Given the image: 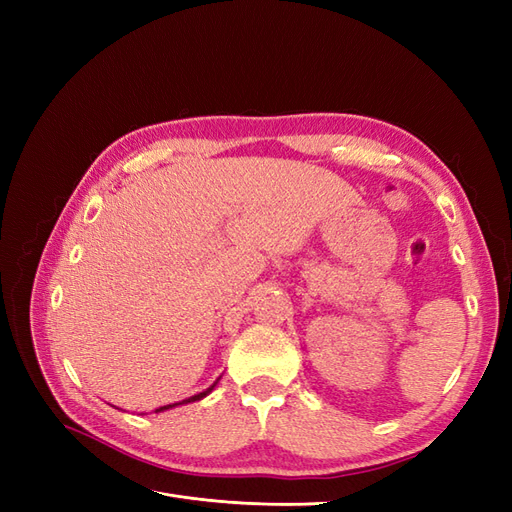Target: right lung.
Returning a JSON list of instances; mask_svg holds the SVG:
<instances>
[{"label": "right lung", "mask_w": 512, "mask_h": 512, "mask_svg": "<svg viewBox=\"0 0 512 512\" xmlns=\"http://www.w3.org/2000/svg\"><path fill=\"white\" fill-rule=\"evenodd\" d=\"M220 382V378L218 380H215L211 386H209V389H205L203 393H198V395H192V397H188V399H183V401H177V404H168V406H162V408H158L156 412H164V410H170V408H175V406H183V404H192V401H200V399H203V397H207L213 389H215V384H218Z\"/></svg>", "instance_id": "1"}]
</instances>
